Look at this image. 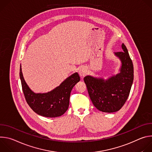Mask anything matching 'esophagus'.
<instances>
[{
    "label": "esophagus",
    "mask_w": 152,
    "mask_h": 152,
    "mask_svg": "<svg viewBox=\"0 0 152 152\" xmlns=\"http://www.w3.org/2000/svg\"><path fill=\"white\" fill-rule=\"evenodd\" d=\"M86 73H87V72H86V70L84 67H80L79 69V74L82 77L85 76L86 75Z\"/></svg>",
    "instance_id": "34e87169"
}]
</instances>
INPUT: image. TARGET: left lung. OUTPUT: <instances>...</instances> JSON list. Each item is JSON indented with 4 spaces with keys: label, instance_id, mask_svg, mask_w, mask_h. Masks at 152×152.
<instances>
[{
    "label": "left lung",
    "instance_id": "1",
    "mask_svg": "<svg viewBox=\"0 0 152 152\" xmlns=\"http://www.w3.org/2000/svg\"><path fill=\"white\" fill-rule=\"evenodd\" d=\"M116 52L122 62L120 73L107 80L85 76L83 79L94 106L100 111L113 113L120 110L126 102L134 80V66L126 46Z\"/></svg>",
    "mask_w": 152,
    "mask_h": 152
}]
</instances>
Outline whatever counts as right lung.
<instances>
[{
    "instance_id": "right-lung-1",
    "label": "right lung",
    "mask_w": 152,
    "mask_h": 152,
    "mask_svg": "<svg viewBox=\"0 0 152 152\" xmlns=\"http://www.w3.org/2000/svg\"><path fill=\"white\" fill-rule=\"evenodd\" d=\"M20 77L22 90L27 103L38 115L46 117H56L63 115L68 110L71 91L80 80L76 73L65 80L53 91L45 94H35L25 82L20 66Z\"/></svg>"
}]
</instances>
